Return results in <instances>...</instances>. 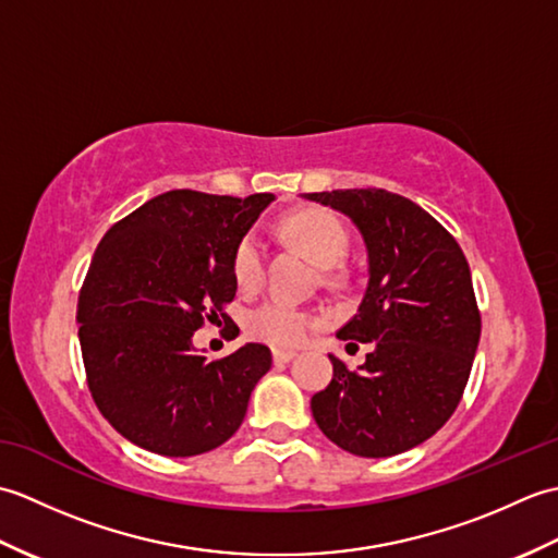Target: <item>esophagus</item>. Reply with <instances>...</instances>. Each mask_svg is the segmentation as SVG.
<instances>
[{
  "instance_id": "1",
  "label": "esophagus",
  "mask_w": 558,
  "mask_h": 558,
  "mask_svg": "<svg viewBox=\"0 0 558 558\" xmlns=\"http://www.w3.org/2000/svg\"><path fill=\"white\" fill-rule=\"evenodd\" d=\"M294 357H298V352H294V350H272V362H276V364H286Z\"/></svg>"
}]
</instances>
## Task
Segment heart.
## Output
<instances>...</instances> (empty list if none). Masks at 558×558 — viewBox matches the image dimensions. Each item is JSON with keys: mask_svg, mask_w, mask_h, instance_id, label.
Instances as JSON below:
<instances>
[{"mask_svg": "<svg viewBox=\"0 0 558 558\" xmlns=\"http://www.w3.org/2000/svg\"><path fill=\"white\" fill-rule=\"evenodd\" d=\"M282 232L302 248L314 264L333 268L348 254L350 234L338 216L330 210L306 208L282 220ZM234 280L242 292H256L266 278V244L258 232H246L234 248ZM318 318L290 302L272 300L260 304L246 318L248 336L268 342L272 348H294L310 338Z\"/></svg>", "mask_w": 558, "mask_h": 558, "instance_id": "1", "label": "heart"}]
</instances>
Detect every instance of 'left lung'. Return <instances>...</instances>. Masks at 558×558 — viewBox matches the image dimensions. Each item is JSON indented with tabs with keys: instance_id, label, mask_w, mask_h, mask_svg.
Here are the masks:
<instances>
[{
	"instance_id": "obj_1",
	"label": "left lung",
	"mask_w": 558,
	"mask_h": 558,
	"mask_svg": "<svg viewBox=\"0 0 558 558\" xmlns=\"http://www.w3.org/2000/svg\"><path fill=\"white\" fill-rule=\"evenodd\" d=\"M304 198L348 216L369 264L360 310L336 336L372 352L354 372L330 354L333 378L312 414L352 456L405 453L450 420L470 378L482 322L468 258L441 222L386 189Z\"/></svg>"
}]
</instances>
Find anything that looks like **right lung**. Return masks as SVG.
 Masks as SVG:
<instances>
[{
	"label": "right lung",
	"mask_w": 558,
	"mask_h": 558,
	"mask_svg": "<svg viewBox=\"0 0 558 558\" xmlns=\"http://www.w3.org/2000/svg\"><path fill=\"white\" fill-rule=\"evenodd\" d=\"M270 201L172 189L105 232L76 324L90 396L126 441L189 458L240 429L270 350L246 342L208 362L192 338L204 322H230L234 248Z\"/></svg>",
	"instance_id": "right-lung-1"
}]
</instances>
